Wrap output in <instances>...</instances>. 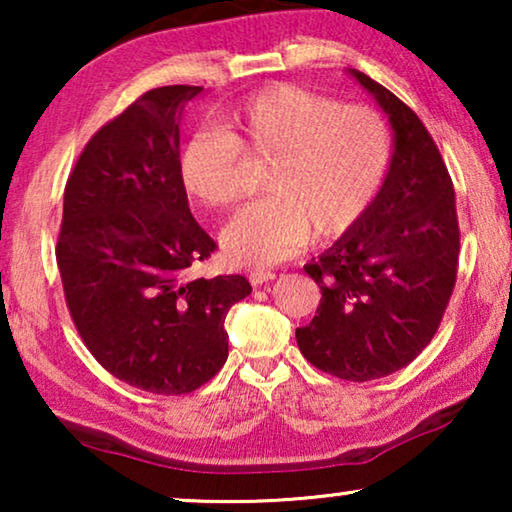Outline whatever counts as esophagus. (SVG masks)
<instances>
[{
    "mask_svg": "<svg viewBox=\"0 0 512 512\" xmlns=\"http://www.w3.org/2000/svg\"><path fill=\"white\" fill-rule=\"evenodd\" d=\"M272 279H275V275H272L270 270H251L249 272V282L254 284V286H261L265 282H272Z\"/></svg>",
    "mask_w": 512,
    "mask_h": 512,
    "instance_id": "esophagus-1",
    "label": "esophagus"
}]
</instances>
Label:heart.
<instances>
[{
	"label": "heart",
	"instance_id": "heart-1",
	"mask_svg": "<svg viewBox=\"0 0 512 512\" xmlns=\"http://www.w3.org/2000/svg\"><path fill=\"white\" fill-rule=\"evenodd\" d=\"M219 128L198 130L179 146L186 193L223 209L242 195L249 158H272L265 195L240 209L219 242L237 265L284 261L317 240L345 235L382 191L391 165V132L375 109L340 104L293 83H272L230 104Z\"/></svg>",
	"mask_w": 512,
	"mask_h": 512
}]
</instances>
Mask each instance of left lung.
I'll use <instances>...</instances> for the list:
<instances>
[{"label":"left lung","mask_w":512,"mask_h":512,"mask_svg":"<svg viewBox=\"0 0 512 512\" xmlns=\"http://www.w3.org/2000/svg\"><path fill=\"white\" fill-rule=\"evenodd\" d=\"M394 130L382 191L366 216L305 265L321 289L310 324L296 328L312 366L368 382L408 366L436 335L459 263L452 179L415 111L363 72Z\"/></svg>","instance_id":"obj_1"}]
</instances>
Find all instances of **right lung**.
Masks as SVG:
<instances>
[{"label": "right lung", "instance_id": "1", "mask_svg": "<svg viewBox=\"0 0 512 512\" xmlns=\"http://www.w3.org/2000/svg\"><path fill=\"white\" fill-rule=\"evenodd\" d=\"M200 93L153 88L95 132L67 179L55 249L90 354L130 387L165 396L219 373L226 314L251 293L242 275H186L216 249L177 172L181 114Z\"/></svg>", "mask_w": 512, "mask_h": 512}]
</instances>
